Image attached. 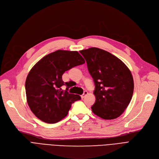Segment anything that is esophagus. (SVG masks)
<instances>
[{"mask_svg": "<svg viewBox=\"0 0 159 159\" xmlns=\"http://www.w3.org/2000/svg\"><path fill=\"white\" fill-rule=\"evenodd\" d=\"M88 92L87 91H85V92H84V93L83 94H82V95H81V98L82 99H83V98H85V97L88 95Z\"/></svg>", "mask_w": 159, "mask_h": 159, "instance_id": "34e87169", "label": "esophagus"}]
</instances>
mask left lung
<instances>
[{"mask_svg": "<svg viewBox=\"0 0 159 159\" xmlns=\"http://www.w3.org/2000/svg\"><path fill=\"white\" fill-rule=\"evenodd\" d=\"M94 84L92 112L104 120L118 118L128 107L134 91L129 69L118 58L97 47L80 51Z\"/></svg>", "mask_w": 159, "mask_h": 159, "instance_id": "left-lung-1", "label": "left lung"}]
</instances>
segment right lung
I'll use <instances>...</instances> for the list:
<instances>
[{
	"label": "right lung",
	"instance_id": "right-lung-1",
	"mask_svg": "<svg viewBox=\"0 0 159 159\" xmlns=\"http://www.w3.org/2000/svg\"><path fill=\"white\" fill-rule=\"evenodd\" d=\"M85 63L77 51L58 50L46 55L31 69L25 82L28 105L38 119L47 123H55L67 115L72 103L80 96L70 93L69 82L62 80L64 73ZM64 85L66 90L61 88Z\"/></svg>",
	"mask_w": 159,
	"mask_h": 159
}]
</instances>
